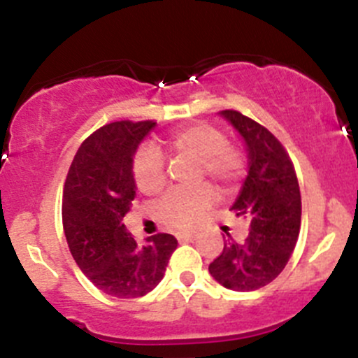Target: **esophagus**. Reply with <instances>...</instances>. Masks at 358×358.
<instances>
[{
	"label": "esophagus",
	"instance_id": "34e87169",
	"mask_svg": "<svg viewBox=\"0 0 358 358\" xmlns=\"http://www.w3.org/2000/svg\"><path fill=\"white\" fill-rule=\"evenodd\" d=\"M176 239H178L180 243H194V241L197 239V234H192V232L178 234V236H176Z\"/></svg>",
	"mask_w": 358,
	"mask_h": 358
}]
</instances>
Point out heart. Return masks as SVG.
Here are the masks:
<instances>
[{
  "label": "heart",
  "instance_id": "obj_1",
  "mask_svg": "<svg viewBox=\"0 0 358 358\" xmlns=\"http://www.w3.org/2000/svg\"><path fill=\"white\" fill-rule=\"evenodd\" d=\"M166 145L176 156L197 161L199 168L196 171V182L208 176L222 190H232L243 178V154L229 145L223 133L215 126L197 122L176 129ZM133 178L140 192L147 196H154L164 189V161L157 149L147 145L136 152L133 159ZM215 201V190L208 185L192 190H173L157 202L156 215L159 222L169 229L190 230L199 223L202 213L211 208Z\"/></svg>",
  "mask_w": 358,
  "mask_h": 358
}]
</instances>
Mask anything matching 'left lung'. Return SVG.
Returning a JSON list of instances; mask_svg holds the SVG:
<instances>
[{
  "instance_id": "obj_1",
  "label": "left lung",
  "mask_w": 358,
  "mask_h": 358,
  "mask_svg": "<svg viewBox=\"0 0 358 358\" xmlns=\"http://www.w3.org/2000/svg\"><path fill=\"white\" fill-rule=\"evenodd\" d=\"M218 114L246 145L248 176L230 211L248 220L249 236L244 243L225 241L209 273L227 289L256 291L282 272L294 251L301 225L298 178L289 156L268 129L237 110Z\"/></svg>"
}]
</instances>
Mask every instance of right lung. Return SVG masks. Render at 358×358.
Returning a JSON list of instances; mask_svg holds the SVG:
<instances>
[{"label": "right lung", "instance_id": "add662e5", "mask_svg": "<svg viewBox=\"0 0 358 358\" xmlns=\"http://www.w3.org/2000/svg\"><path fill=\"white\" fill-rule=\"evenodd\" d=\"M152 121H117L90 135L76 152L64 187L62 223L71 255L81 272L106 294L145 296L161 282L176 249L169 234L140 246L122 218L136 196L133 157Z\"/></svg>", "mask_w": 358, "mask_h": 358}]
</instances>
